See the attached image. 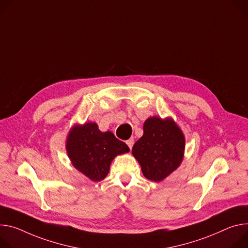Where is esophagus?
<instances>
[{"label":"esophagus","instance_id":"34e87169","mask_svg":"<svg viewBox=\"0 0 248 248\" xmlns=\"http://www.w3.org/2000/svg\"><path fill=\"white\" fill-rule=\"evenodd\" d=\"M125 143H126V145L128 146V148H129V149H131V148H132V145H133V139H129V140H127L125 141Z\"/></svg>","mask_w":248,"mask_h":248}]
</instances>
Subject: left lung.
<instances>
[{
	"mask_svg": "<svg viewBox=\"0 0 248 248\" xmlns=\"http://www.w3.org/2000/svg\"><path fill=\"white\" fill-rule=\"evenodd\" d=\"M185 138L176 123L167 118H148L143 124V136L132 147V154L141 166L145 178L162 181L181 164Z\"/></svg>",
	"mask_w": 248,
	"mask_h": 248,
	"instance_id": "obj_1",
	"label": "left lung"
}]
</instances>
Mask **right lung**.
Wrapping results in <instances>:
<instances>
[{"instance_id":"obj_1","label":"right lung","mask_w":248,"mask_h":248,"mask_svg":"<svg viewBox=\"0 0 248 248\" xmlns=\"http://www.w3.org/2000/svg\"><path fill=\"white\" fill-rule=\"evenodd\" d=\"M66 150L73 166L92 181L105 179L117 155L129 151L110 131L102 132L95 123L75 124L66 140Z\"/></svg>"}]
</instances>
